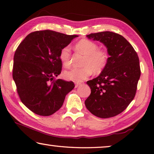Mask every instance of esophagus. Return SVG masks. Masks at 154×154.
<instances>
[{
    "mask_svg": "<svg viewBox=\"0 0 154 154\" xmlns=\"http://www.w3.org/2000/svg\"><path fill=\"white\" fill-rule=\"evenodd\" d=\"M81 85H82V84L80 83V82H76V83H75V87H76V88H77V87L80 86Z\"/></svg>",
    "mask_w": 154,
    "mask_h": 154,
    "instance_id": "obj_1",
    "label": "esophagus"
}]
</instances>
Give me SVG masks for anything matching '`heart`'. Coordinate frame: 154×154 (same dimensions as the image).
<instances>
[{"label":"heart","instance_id":"heart-1","mask_svg":"<svg viewBox=\"0 0 154 154\" xmlns=\"http://www.w3.org/2000/svg\"><path fill=\"white\" fill-rule=\"evenodd\" d=\"M76 50L85 56L82 62L83 67L72 68L63 72V78L74 82H82L88 78L93 71L99 74L105 68L109 61V54L103 49L98 48L97 43L89 39H82L75 45ZM71 52L69 48H63L60 52L59 57L65 67L70 65Z\"/></svg>","mask_w":154,"mask_h":154}]
</instances>
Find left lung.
Segmentation results:
<instances>
[{
    "mask_svg": "<svg viewBox=\"0 0 154 154\" xmlns=\"http://www.w3.org/2000/svg\"><path fill=\"white\" fill-rule=\"evenodd\" d=\"M86 36L103 43L110 57L99 76L86 82L91 93L85 100L86 107L98 117H115L135 97L141 75L139 57L129 42L118 33L103 31Z\"/></svg>",
    "mask_w": 154,
    "mask_h": 154,
    "instance_id": "1",
    "label": "left lung"
}]
</instances>
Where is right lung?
<instances>
[{"label":"right lung","instance_id":"1","mask_svg":"<svg viewBox=\"0 0 154 154\" xmlns=\"http://www.w3.org/2000/svg\"><path fill=\"white\" fill-rule=\"evenodd\" d=\"M78 37L43 30L32 32L14 55L13 78L21 102L35 114L50 116L62 107L73 82L55 79L62 72L61 50Z\"/></svg>","mask_w":154,"mask_h":154}]
</instances>
